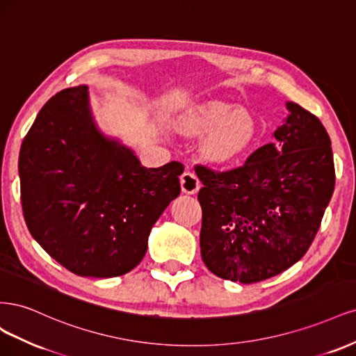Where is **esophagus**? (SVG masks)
Masks as SVG:
<instances>
[{
	"instance_id": "1",
	"label": "esophagus",
	"mask_w": 356,
	"mask_h": 356,
	"mask_svg": "<svg viewBox=\"0 0 356 356\" xmlns=\"http://www.w3.org/2000/svg\"><path fill=\"white\" fill-rule=\"evenodd\" d=\"M180 186H181V191L185 193L193 195L200 191L201 183L197 176L191 173V171H186V173H183L180 177Z\"/></svg>"
}]
</instances>
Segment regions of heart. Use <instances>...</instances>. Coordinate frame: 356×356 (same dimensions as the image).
<instances>
[{
  "label": "heart",
  "instance_id": "b5f03b06",
  "mask_svg": "<svg viewBox=\"0 0 356 356\" xmlns=\"http://www.w3.org/2000/svg\"><path fill=\"white\" fill-rule=\"evenodd\" d=\"M179 130L188 137L204 139L201 156L213 165H227L244 156L259 136L256 117L247 109L225 102H205L186 111Z\"/></svg>",
  "mask_w": 356,
  "mask_h": 356
}]
</instances>
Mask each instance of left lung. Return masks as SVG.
Here are the masks:
<instances>
[{
    "label": "left lung",
    "mask_w": 356,
    "mask_h": 356,
    "mask_svg": "<svg viewBox=\"0 0 356 356\" xmlns=\"http://www.w3.org/2000/svg\"><path fill=\"white\" fill-rule=\"evenodd\" d=\"M289 115L247 163L226 173L202 165L201 257L214 275L243 284L299 261L334 191L331 140L314 113L286 102Z\"/></svg>",
    "instance_id": "1"
}]
</instances>
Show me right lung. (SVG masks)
I'll list each match as a JSON object with an SVG mask.
<instances>
[{
    "instance_id": "add662e5",
    "label": "right lung",
    "mask_w": 356,
    "mask_h": 356,
    "mask_svg": "<svg viewBox=\"0 0 356 356\" xmlns=\"http://www.w3.org/2000/svg\"><path fill=\"white\" fill-rule=\"evenodd\" d=\"M180 163L146 168L131 147L103 133L87 86L41 108L19 154L20 200L33 239L79 277L136 268L159 216L180 193Z\"/></svg>"
}]
</instances>
